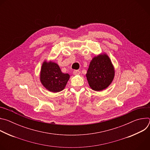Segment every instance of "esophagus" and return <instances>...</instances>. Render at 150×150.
<instances>
[{
    "label": "esophagus",
    "mask_w": 150,
    "mask_h": 150,
    "mask_svg": "<svg viewBox=\"0 0 150 150\" xmlns=\"http://www.w3.org/2000/svg\"><path fill=\"white\" fill-rule=\"evenodd\" d=\"M74 75H79L80 74V71L79 70H74Z\"/></svg>",
    "instance_id": "34e87169"
}]
</instances>
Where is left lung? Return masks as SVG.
<instances>
[{
    "instance_id": "1",
    "label": "left lung",
    "mask_w": 150,
    "mask_h": 150,
    "mask_svg": "<svg viewBox=\"0 0 150 150\" xmlns=\"http://www.w3.org/2000/svg\"><path fill=\"white\" fill-rule=\"evenodd\" d=\"M115 68L108 55L101 53L93 58L86 74L91 88L96 91L108 88L115 77Z\"/></svg>"
}]
</instances>
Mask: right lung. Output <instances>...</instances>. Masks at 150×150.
Wrapping results in <instances>:
<instances>
[{
    "mask_svg": "<svg viewBox=\"0 0 150 150\" xmlns=\"http://www.w3.org/2000/svg\"><path fill=\"white\" fill-rule=\"evenodd\" d=\"M69 78L68 74L62 72L56 63L46 60L42 63L40 79L42 85L49 91L57 93L62 91L65 88Z\"/></svg>",
    "mask_w": 150,
    "mask_h": 150,
    "instance_id": "obj_1",
    "label": "right lung"
}]
</instances>
